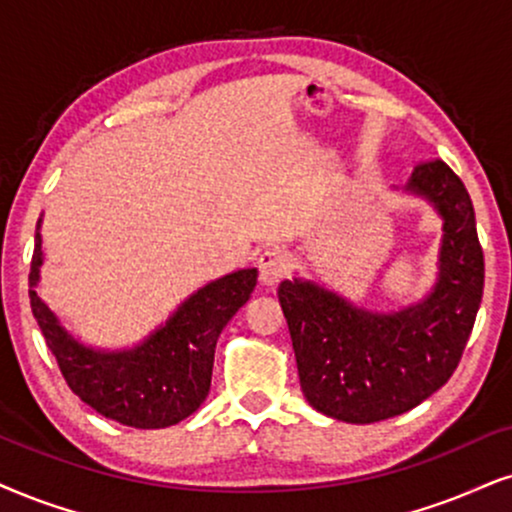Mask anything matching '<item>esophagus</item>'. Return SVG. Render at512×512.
I'll return each instance as SVG.
<instances>
[{"mask_svg": "<svg viewBox=\"0 0 512 512\" xmlns=\"http://www.w3.org/2000/svg\"><path fill=\"white\" fill-rule=\"evenodd\" d=\"M258 273L263 285H277L289 273V254L282 246H270L258 256Z\"/></svg>", "mask_w": 512, "mask_h": 512, "instance_id": "obj_1", "label": "esophagus"}]
</instances>
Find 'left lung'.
<instances>
[{
    "label": "left lung",
    "instance_id": "8db88e82",
    "mask_svg": "<svg viewBox=\"0 0 512 512\" xmlns=\"http://www.w3.org/2000/svg\"><path fill=\"white\" fill-rule=\"evenodd\" d=\"M403 189L444 220L439 275L425 299L375 313L299 277L277 289L306 401L353 425L406 413L444 387L482 304L484 254L463 180L434 159L418 163Z\"/></svg>",
    "mask_w": 512,
    "mask_h": 512
}]
</instances>
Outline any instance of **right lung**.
<instances>
[{"instance_id": "right-lung-1", "label": "right lung", "mask_w": 512, "mask_h": 512, "mask_svg": "<svg viewBox=\"0 0 512 512\" xmlns=\"http://www.w3.org/2000/svg\"><path fill=\"white\" fill-rule=\"evenodd\" d=\"M40 223L37 220L28 275L30 308L73 394L104 418L137 430H161L192 415L211 389L220 332L249 301L258 270H235L208 282L132 349H92L78 342L37 294L42 266Z\"/></svg>"}]
</instances>
